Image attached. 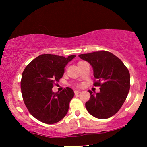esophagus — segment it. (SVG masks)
<instances>
[{
	"label": "esophagus",
	"mask_w": 147,
	"mask_h": 147,
	"mask_svg": "<svg viewBox=\"0 0 147 147\" xmlns=\"http://www.w3.org/2000/svg\"><path fill=\"white\" fill-rule=\"evenodd\" d=\"M80 90H74V93H75V94L76 95V94H80Z\"/></svg>",
	"instance_id": "esophagus-1"
}]
</instances>
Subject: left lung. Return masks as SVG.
Here are the masks:
<instances>
[{
  "label": "left lung",
  "mask_w": 147,
  "mask_h": 147,
  "mask_svg": "<svg viewBox=\"0 0 147 147\" xmlns=\"http://www.w3.org/2000/svg\"><path fill=\"white\" fill-rule=\"evenodd\" d=\"M90 63L94 70V86H100L99 93L89 90L90 100L86 109L94 117L106 119L114 116L122 107L129 92L130 74L121 60L106 51L79 55Z\"/></svg>",
  "instance_id": "left-lung-1"
}]
</instances>
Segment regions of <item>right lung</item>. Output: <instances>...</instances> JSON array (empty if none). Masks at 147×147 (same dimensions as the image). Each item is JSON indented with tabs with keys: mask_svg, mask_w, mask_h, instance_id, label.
Returning <instances> with one entry per match:
<instances>
[{
	"mask_svg": "<svg viewBox=\"0 0 147 147\" xmlns=\"http://www.w3.org/2000/svg\"><path fill=\"white\" fill-rule=\"evenodd\" d=\"M75 57L43 54L24 69L21 81L22 96L29 113L36 119L51 124L60 121L67 113L74 96L73 90L67 87L55 93L52 88L62 78L66 65Z\"/></svg>",
	"mask_w": 147,
	"mask_h": 147,
	"instance_id": "add662e5",
	"label": "right lung"
}]
</instances>
